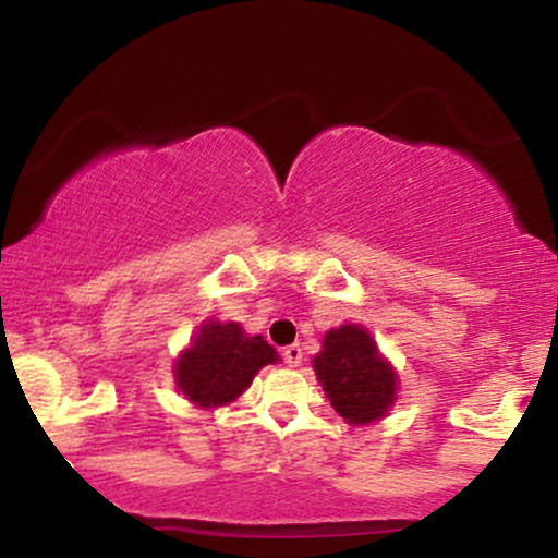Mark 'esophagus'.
<instances>
[{"mask_svg":"<svg viewBox=\"0 0 558 558\" xmlns=\"http://www.w3.org/2000/svg\"><path fill=\"white\" fill-rule=\"evenodd\" d=\"M283 360H286L288 367H299V364L304 362V351H301L299 343L288 345V349L283 351Z\"/></svg>","mask_w":558,"mask_h":558,"instance_id":"esophagus-1","label":"esophagus"}]
</instances>
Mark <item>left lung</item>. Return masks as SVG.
Wrapping results in <instances>:
<instances>
[{"instance_id": "1", "label": "left lung", "mask_w": 558, "mask_h": 558, "mask_svg": "<svg viewBox=\"0 0 558 558\" xmlns=\"http://www.w3.org/2000/svg\"><path fill=\"white\" fill-rule=\"evenodd\" d=\"M312 367L332 409L354 427L386 417L399 396V373L360 323L325 332Z\"/></svg>"}]
</instances>
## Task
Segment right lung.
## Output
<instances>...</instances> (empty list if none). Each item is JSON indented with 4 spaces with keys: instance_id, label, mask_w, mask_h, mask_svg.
<instances>
[{
    "instance_id": "obj_1",
    "label": "right lung",
    "mask_w": 558,
    "mask_h": 558,
    "mask_svg": "<svg viewBox=\"0 0 558 558\" xmlns=\"http://www.w3.org/2000/svg\"><path fill=\"white\" fill-rule=\"evenodd\" d=\"M275 362H280L278 351L262 336H248L239 323L204 319L172 362V377L191 403L215 409L239 399L254 375Z\"/></svg>"
}]
</instances>
